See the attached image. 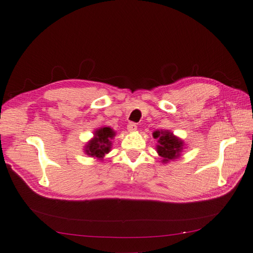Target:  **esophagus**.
<instances>
[{"instance_id":"esophagus-1","label":"esophagus","mask_w":253,"mask_h":253,"mask_svg":"<svg viewBox=\"0 0 253 253\" xmlns=\"http://www.w3.org/2000/svg\"><path fill=\"white\" fill-rule=\"evenodd\" d=\"M127 129H128V131H130V132L136 131L137 130V125L135 123H129L127 125Z\"/></svg>"}]
</instances>
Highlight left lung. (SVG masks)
I'll list each match as a JSON object with an SVG mask.
<instances>
[{"instance_id": "obj_1", "label": "left lung", "mask_w": 253, "mask_h": 253, "mask_svg": "<svg viewBox=\"0 0 253 253\" xmlns=\"http://www.w3.org/2000/svg\"><path fill=\"white\" fill-rule=\"evenodd\" d=\"M153 137L158 139L157 151L160 157L163 158V163H168L169 161L179 157L184 142L178 137L174 136L173 132L169 130H155Z\"/></svg>"}]
</instances>
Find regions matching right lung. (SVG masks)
<instances>
[{
    "label": "right lung",
    "instance_id": "add662e5",
    "mask_svg": "<svg viewBox=\"0 0 253 253\" xmlns=\"http://www.w3.org/2000/svg\"><path fill=\"white\" fill-rule=\"evenodd\" d=\"M115 131L111 127H101L94 131V137L85 144L84 152L92 158L102 160L106 153L111 151L112 139Z\"/></svg>",
    "mask_w": 253,
    "mask_h": 253
}]
</instances>
